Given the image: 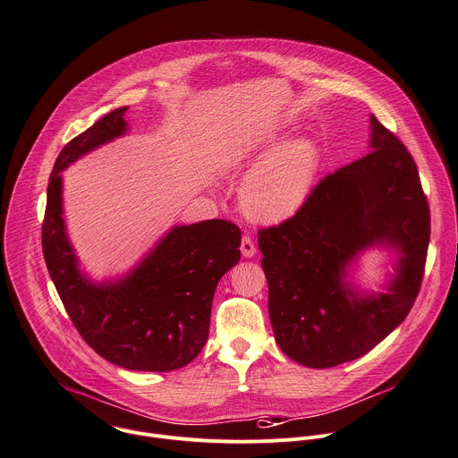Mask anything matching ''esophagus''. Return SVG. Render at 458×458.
<instances>
[{
  "label": "esophagus",
  "mask_w": 458,
  "mask_h": 458,
  "mask_svg": "<svg viewBox=\"0 0 458 458\" xmlns=\"http://www.w3.org/2000/svg\"><path fill=\"white\" fill-rule=\"evenodd\" d=\"M241 253L246 259H251L257 253V246H255V242H253V239L250 235L242 237V241H241Z\"/></svg>",
  "instance_id": "1"
}]
</instances>
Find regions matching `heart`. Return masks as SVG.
<instances>
[{"label":"heart","mask_w":458,"mask_h":458,"mask_svg":"<svg viewBox=\"0 0 458 458\" xmlns=\"http://www.w3.org/2000/svg\"><path fill=\"white\" fill-rule=\"evenodd\" d=\"M269 158L241 189V208L255 221H280L308 199L320 167L318 145L310 138L276 141L264 155Z\"/></svg>","instance_id":"b5f03b06"}]
</instances>
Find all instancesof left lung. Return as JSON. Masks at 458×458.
<instances>
[{
  "instance_id": "1",
  "label": "left lung",
  "mask_w": 458,
  "mask_h": 458,
  "mask_svg": "<svg viewBox=\"0 0 458 458\" xmlns=\"http://www.w3.org/2000/svg\"><path fill=\"white\" fill-rule=\"evenodd\" d=\"M370 152L327 174L296 214L259 230L267 310L278 347L296 363L329 369L383 342L420 291L429 207L403 141L370 114ZM383 242L401 253L388 293L360 297L346 266Z\"/></svg>"
}]
</instances>
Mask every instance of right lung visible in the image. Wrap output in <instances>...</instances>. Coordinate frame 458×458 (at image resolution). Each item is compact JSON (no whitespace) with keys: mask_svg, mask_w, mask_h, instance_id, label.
I'll list each match as a JSON object with an SVG mask.
<instances>
[{"mask_svg":"<svg viewBox=\"0 0 458 458\" xmlns=\"http://www.w3.org/2000/svg\"><path fill=\"white\" fill-rule=\"evenodd\" d=\"M125 111L107 113L59 152L48 183L43 255L66 313L98 356L127 370L169 372L205 347L217 282L241 259V230L225 219L174 226L114 284H93L81 273L64 228L59 173L123 134Z\"/></svg>","mask_w":458,"mask_h":458,"instance_id":"add662e5","label":"right lung"}]
</instances>
